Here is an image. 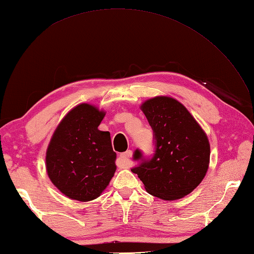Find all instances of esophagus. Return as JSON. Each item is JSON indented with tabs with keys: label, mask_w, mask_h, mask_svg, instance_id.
I'll list each match as a JSON object with an SVG mask.
<instances>
[{
	"label": "esophagus",
	"mask_w": 254,
	"mask_h": 254,
	"mask_svg": "<svg viewBox=\"0 0 254 254\" xmlns=\"http://www.w3.org/2000/svg\"><path fill=\"white\" fill-rule=\"evenodd\" d=\"M132 150H127L126 153H122L119 157V163L118 166L120 168H128V165H130V158L132 157Z\"/></svg>",
	"instance_id": "obj_1"
}]
</instances>
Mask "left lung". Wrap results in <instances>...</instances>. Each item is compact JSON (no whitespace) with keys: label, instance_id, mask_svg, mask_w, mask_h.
<instances>
[{"label":"left lung","instance_id":"8db88e82","mask_svg":"<svg viewBox=\"0 0 254 254\" xmlns=\"http://www.w3.org/2000/svg\"><path fill=\"white\" fill-rule=\"evenodd\" d=\"M142 110L153 130L154 154L147 157L135 149L131 169L152 195L170 201L188 195L208 169L206 134L187 108L170 97L145 101Z\"/></svg>","mask_w":254,"mask_h":254}]
</instances>
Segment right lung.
I'll use <instances>...</instances> for the list:
<instances>
[{
  "label": "right lung",
  "instance_id": "right-lung-1",
  "mask_svg": "<svg viewBox=\"0 0 254 254\" xmlns=\"http://www.w3.org/2000/svg\"><path fill=\"white\" fill-rule=\"evenodd\" d=\"M104 111L82 104L59 124L47 149L50 180L64 195L87 202L100 195L117 169L109 132L98 130Z\"/></svg>",
  "mask_w": 254,
  "mask_h": 254
}]
</instances>
